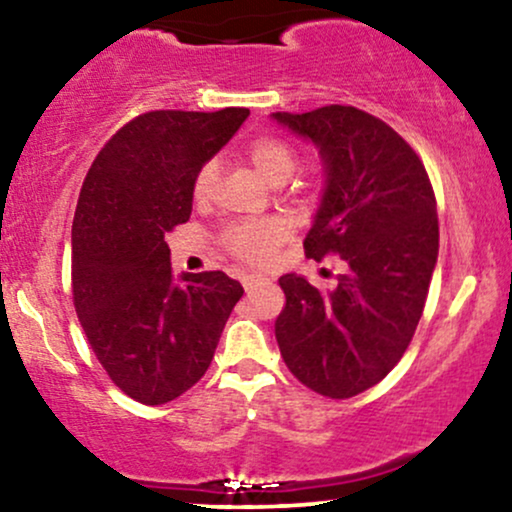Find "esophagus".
<instances>
[{
    "mask_svg": "<svg viewBox=\"0 0 512 512\" xmlns=\"http://www.w3.org/2000/svg\"><path fill=\"white\" fill-rule=\"evenodd\" d=\"M260 281H264L262 274H245L243 276V286H245V289H252V286L260 284Z\"/></svg>",
    "mask_w": 512,
    "mask_h": 512,
    "instance_id": "34e87169",
    "label": "esophagus"
}]
</instances>
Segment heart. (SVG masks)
<instances>
[{
    "label": "heart",
    "mask_w": 512,
    "mask_h": 512,
    "mask_svg": "<svg viewBox=\"0 0 512 512\" xmlns=\"http://www.w3.org/2000/svg\"><path fill=\"white\" fill-rule=\"evenodd\" d=\"M250 166L262 175L269 185H284L286 180L296 173L298 168V151L289 142L279 137H262L255 139L245 151ZM219 187V166L216 161H207L197 170L192 180V197L197 202H209L216 195ZM286 223L279 219H255L236 223L226 231L223 243L238 257V260L257 264L272 257L276 245L284 243Z\"/></svg>",
    "instance_id": "heart-1"
}]
</instances>
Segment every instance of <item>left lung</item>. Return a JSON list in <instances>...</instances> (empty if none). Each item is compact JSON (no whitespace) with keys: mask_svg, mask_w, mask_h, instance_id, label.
<instances>
[{"mask_svg":"<svg viewBox=\"0 0 512 512\" xmlns=\"http://www.w3.org/2000/svg\"><path fill=\"white\" fill-rule=\"evenodd\" d=\"M317 149L325 170L305 255H339L346 272L320 291L284 274L276 342L303 385L332 399L385 378L414 337L438 262V214L424 163L392 127L351 108L272 113Z\"/></svg>","mask_w":512,"mask_h":512,"instance_id":"obj_1","label":"left lung"}]
</instances>
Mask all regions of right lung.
Returning <instances> with one entry per match:
<instances>
[{
  "label": "right lung",
  "mask_w": 512,
  "mask_h": 512,
  "mask_svg": "<svg viewBox=\"0 0 512 512\" xmlns=\"http://www.w3.org/2000/svg\"><path fill=\"white\" fill-rule=\"evenodd\" d=\"M248 115H139L103 146L81 187L72 226L76 315L110 380L142 404H166L207 373L243 296L223 272L175 276L166 233L190 219L197 170Z\"/></svg>",
  "instance_id": "right-lung-1"
}]
</instances>
